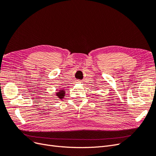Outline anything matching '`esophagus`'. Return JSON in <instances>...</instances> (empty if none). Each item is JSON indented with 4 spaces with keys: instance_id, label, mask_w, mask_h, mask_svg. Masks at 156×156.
<instances>
[{
    "instance_id": "esophagus-1",
    "label": "esophagus",
    "mask_w": 156,
    "mask_h": 156,
    "mask_svg": "<svg viewBox=\"0 0 156 156\" xmlns=\"http://www.w3.org/2000/svg\"><path fill=\"white\" fill-rule=\"evenodd\" d=\"M78 81V82H79V81Z\"/></svg>"
}]
</instances>
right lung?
Wrapping results in <instances>:
<instances>
[{
  "label": "right lung",
  "instance_id": "1",
  "mask_svg": "<svg viewBox=\"0 0 156 156\" xmlns=\"http://www.w3.org/2000/svg\"><path fill=\"white\" fill-rule=\"evenodd\" d=\"M64 94H65V91L64 90H60V92L56 93V96H58V98L62 99V98H64Z\"/></svg>",
  "mask_w": 156,
  "mask_h": 156
}]
</instances>
